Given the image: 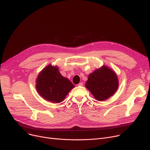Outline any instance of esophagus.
<instances>
[{
	"instance_id": "esophagus-1",
	"label": "esophagus",
	"mask_w": 150,
	"mask_h": 150,
	"mask_svg": "<svg viewBox=\"0 0 150 150\" xmlns=\"http://www.w3.org/2000/svg\"><path fill=\"white\" fill-rule=\"evenodd\" d=\"M83 85V83H79L78 84V86H82Z\"/></svg>"
}]
</instances>
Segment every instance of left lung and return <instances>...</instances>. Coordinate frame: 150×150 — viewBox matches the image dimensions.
Segmentation results:
<instances>
[{
  "mask_svg": "<svg viewBox=\"0 0 150 150\" xmlns=\"http://www.w3.org/2000/svg\"><path fill=\"white\" fill-rule=\"evenodd\" d=\"M85 86L97 100L103 101L118 90V76L114 70L103 65L89 75Z\"/></svg>",
  "mask_w": 150,
  "mask_h": 150,
  "instance_id": "left-lung-1",
  "label": "left lung"
}]
</instances>
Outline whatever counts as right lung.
<instances>
[{
  "label": "right lung",
  "instance_id": "add662e5",
  "mask_svg": "<svg viewBox=\"0 0 150 150\" xmlns=\"http://www.w3.org/2000/svg\"><path fill=\"white\" fill-rule=\"evenodd\" d=\"M35 88L45 100L60 103L66 98L75 85L59 72L57 66L51 64L45 67L37 77Z\"/></svg>",
  "mask_w": 150,
  "mask_h": 150
}]
</instances>
